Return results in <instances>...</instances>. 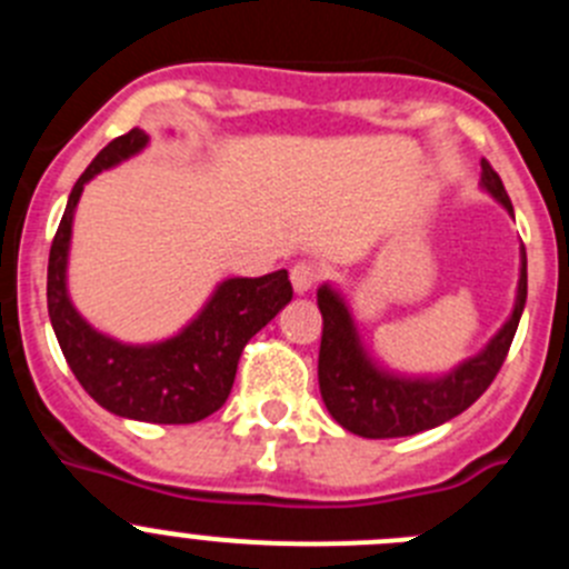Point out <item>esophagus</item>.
<instances>
[{
    "label": "esophagus",
    "mask_w": 569,
    "mask_h": 569,
    "mask_svg": "<svg viewBox=\"0 0 569 569\" xmlns=\"http://www.w3.org/2000/svg\"><path fill=\"white\" fill-rule=\"evenodd\" d=\"M316 279H319V270H316V264H310V261H299V264H293V268H290V284H293L296 296L310 293V288L316 284Z\"/></svg>",
    "instance_id": "1"
}]
</instances>
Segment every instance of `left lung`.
Segmentation results:
<instances>
[{"label":"left lung","instance_id":"obj_1","mask_svg":"<svg viewBox=\"0 0 569 569\" xmlns=\"http://www.w3.org/2000/svg\"><path fill=\"white\" fill-rule=\"evenodd\" d=\"M481 190L512 216L510 196L499 173L481 159ZM321 310L319 390L328 413L345 430L365 439H399L433 430L465 413L485 393L505 365L527 301V253H519V288L510 316L479 353L459 361L447 373H399L365 345L345 290L325 281L316 293Z\"/></svg>","mask_w":569,"mask_h":569}]
</instances>
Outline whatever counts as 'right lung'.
<instances>
[{
  "mask_svg": "<svg viewBox=\"0 0 569 569\" xmlns=\"http://www.w3.org/2000/svg\"><path fill=\"white\" fill-rule=\"evenodd\" d=\"M148 144L144 130H128L99 150L70 190L50 244L48 316L73 376L108 413L150 425H193L228 401L241 350L293 299V288L288 270L259 279L230 276L216 284L202 310L179 333L144 345L119 341L93 328L68 293L73 216L90 179L128 162Z\"/></svg>",
  "mask_w": 569,
  "mask_h": 569,
  "instance_id": "1",
  "label": "right lung"
}]
</instances>
